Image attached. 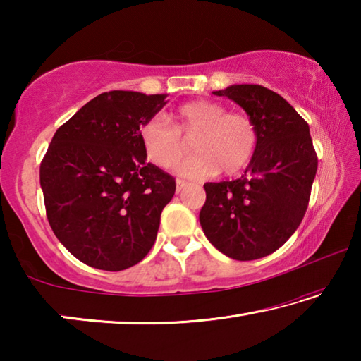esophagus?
Returning <instances> with one entry per match:
<instances>
[{"label": "esophagus", "instance_id": "esophagus-1", "mask_svg": "<svg viewBox=\"0 0 361 361\" xmlns=\"http://www.w3.org/2000/svg\"><path fill=\"white\" fill-rule=\"evenodd\" d=\"M188 186V183L186 181H183V180H176V192H181L183 189H185Z\"/></svg>", "mask_w": 361, "mask_h": 361}]
</instances>
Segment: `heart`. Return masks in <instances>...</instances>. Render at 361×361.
Segmentation results:
<instances>
[{
  "label": "heart",
  "mask_w": 361,
  "mask_h": 361,
  "mask_svg": "<svg viewBox=\"0 0 361 361\" xmlns=\"http://www.w3.org/2000/svg\"><path fill=\"white\" fill-rule=\"evenodd\" d=\"M170 121L172 124L156 116L140 127L145 156L156 167L172 169L185 157L183 137L194 138L191 148L195 152L178 167V173L186 178H210L219 170L235 175L252 162L258 129L245 113H228L221 103L195 100L176 108Z\"/></svg>",
  "instance_id": "heart-1"
}]
</instances>
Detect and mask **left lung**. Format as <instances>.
I'll list each match as a JSON object with an SVG mask.
<instances>
[{
	"instance_id": "left-lung-1",
	"label": "left lung",
	"mask_w": 361,
	"mask_h": 361,
	"mask_svg": "<svg viewBox=\"0 0 361 361\" xmlns=\"http://www.w3.org/2000/svg\"><path fill=\"white\" fill-rule=\"evenodd\" d=\"M213 94L245 109L258 129V146L240 178L205 183L200 226L229 258L258 259L282 247L301 224L319 159L309 124L283 97L256 84Z\"/></svg>"
}]
</instances>
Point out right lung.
Masks as SVG:
<instances>
[{
    "label": "right lung",
    "mask_w": 361,
    "mask_h": 361,
    "mask_svg": "<svg viewBox=\"0 0 361 361\" xmlns=\"http://www.w3.org/2000/svg\"><path fill=\"white\" fill-rule=\"evenodd\" d=\"M164 94L111 90L60 126L39 167L49 224L90 267L124 271L154 245L175 178L146 162L140 127L166 105Z\"/></svg>",
    "instance_id": "obj_1"
}]
</instances>
